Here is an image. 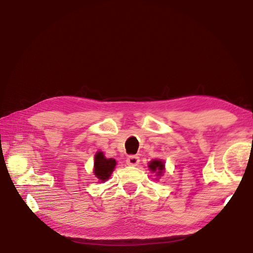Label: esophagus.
Returning <instances> with one entry per match:
<instances>
[{"label":"esophagus","instance_id":"esophagus-1","mask_svg":"<svg viewBox=\"0 0 253 253\" xmlns=\"http://www.w3.org/2000/svg\"><path fill=\"white\" fill-rule=\"evenodd\" d=\"M139 157L138 156H135V155H132V156H129V157L127 158V160H126V163H127V165H129V166H137V165H139Z\"/></svg>","mask_w":253,"mask_h":253}]
</instances>
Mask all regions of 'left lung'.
Wrapping results in <instances>:
<instances>
[{
  "label": "left lung",
  "instance_id": "8db88e82",
  "mask_svg": "<svg viewBox=\"0 0 253 253\" xmlns=\"http://www.w3.org/2000/svg\"><path fill=\"white\" fill-rule=\"evenodd\" d=\"M148 168L151 172H155L157 176V180L165 172V162L162 159H153L148 163Z\"/></svg>",
  "mask_w": 253,
  "mask_h": 253
}]
</instances>
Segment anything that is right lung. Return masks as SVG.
<instances>
[{"mask_svg":"<svg viewBox=\"0 0 253 253\" xmlns=\"http://www.w3.org/2000/svg\"><path fill=\"white\" fill-rule=\"evenodd\" d=\"M116 160L114 158H106L103 151H97L94 159L93 172L99 182H105L111 177L116 168Z\"/></svg>","mask_w":253,"mask_h":253,"instance_id":"right-lung-1","label":"right lung"}]
</instances>
